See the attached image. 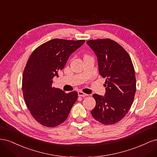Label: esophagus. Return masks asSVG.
Returning a JSON list of instances; mask_svg holds the SVG:
<instances>
[{
	"label": "esophagus",
	"mask_w": 157,
	"mask_h": 157,
	"mask_svg": "<svg viewBox=\"0 0 157 157\" xmlns=\"http://www.w3.org/2000/svg\"><path fill=\"white\" fill-rule=\"evenodd\" d=\"M78 96H80V97H85V96H88V94L84 93L82 91H78Z\"/></svg>",
	"instance_id": "obj_1"
}]
</instances>
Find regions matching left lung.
Masks as SVG:
<instances>
[{
  "label": "left lung",
  "mask_w": 157,
  "mask_h": 157,
  "mask_svg": "<svg viewBox=\"0 0 157 157\" xmlns=\"http://www.w3.org/2000/svg\"><path fill=\"white\" fill-rule=\"evenodd\" d=\"M98 57L99 72L105 78V96L94 94L96 107L92 117L101 124L111 125L124 118L134 101L136 91L135 70L122 46L110 39L88 40Z\"/></svg>",
  "instance_id": "8db88e82"
}]
</instances>
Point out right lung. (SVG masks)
<instances>
[{"mask_svg":"<svg viewBox=\"0 0 157 157\" xmlns=\"http://www.w3.org/2000/svg\"><path fill=\"white\" fill-rule=\"evenodd\" d=\"M84 42L52 39L38 46L28 59L22 77L23 98L32 117L40 124L51 128L61 124L77 101V92L67 94L52 86V82L69 56Z\"/></svg>","mask_w":157,"mask_h":157,"instance_id":"1","label":"right lung"}]
</instances>
